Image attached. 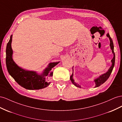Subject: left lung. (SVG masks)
Here are the masks:
<instances>
[{"mask_svg":"<svg viewBox=\"0 0 122 122\" xmlns=\"http://www.w3.org/2000/svg\"><path fill=\"white\" fill-rule=\"evenodd\" d=\"M107 36L109 38L110 42V48H111V50H112V53L113 54V58L111 61V62H112V65L111 66V67L109 68V69H108V71L106 72L105 74H104L102 75L101 76H100L99 77L96 79L95 80H94V81L95 82V83H96V87H99L101 85H102V84H103V83L105 82V81H106L109 78L110 74H111V72H112V71L113 70V68L114 66V63H115V54H114V46H113V41H112V39H111V38L110 37L109 34L108 33L107 34ZM72 76H73V73L70 76V79H71V82L76 87H78L81 88V87L80 85H79V84H77V83H76L75 82L74 80L73 79V78H72Z\"/></svg>","mask_w":122,"mask_h":122,"instance_id":"8db88e82","label":"left lung"}]
</instances>
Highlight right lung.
<instances>
[{
	"label": "right lung",
	"instance_id": "1",
	"mask_svg": "<svg viewBox=\"0 0 122 122\" xmlns=\"http://www.w3.org/2000/svg\"><path fill=\"white\" fill-rule=\"evenodd\" d=\"M12 41V35L10 37L6 48V65L9 74L19 85L27 89H40L49 85L50 82H48L47 79L46 80V78L53 76L51 69L57 65L59 62L50 63L48 67L45 69L43 74L40 75L33 71L24 70L19 67L13 60Z\"/></svg>",
	"mask_w": 122,
	"mask_h": 122
}]
</instances>
